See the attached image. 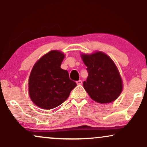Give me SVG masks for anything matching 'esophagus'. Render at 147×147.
I'll use <instances>...</instances> for the list:
<instances>
[{"label":"esophagus","instance_id":"34e87169","mask_svg":"<svg viewBox=\"0 0 147 147\" xmlns=\"http://www.w3.org/2000/svg\"><path fill=\"white\" fill-rule=\"evenodd\" d=\"M82 83H83V81H82L81 80H79V81H77V84L78 85H81Z\"/></svg>","mask_w":147,"mask_h":147}]
</instances>
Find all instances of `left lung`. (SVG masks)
Masks as SVG:
<instances>
[{"label":"left lung","instance_id":"left-lung-1","mask_svg":"<svg viewBox=\"0 0 147 147\" xmlns=\"http://www.w3.org/2000/svg\"><path fill=\"white\" fill-rule=\"evenodd\" d=\"M81 58L88 72L83 87L90 97L100 103L116 100L122 91L123 84L113 60L101 52L82 54Z\"/></svg>","mask_w":147,"mask_h":147}]
</instances>
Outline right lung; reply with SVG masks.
Wrapping results in <instances>:
<instances>
[{"label": "right lung", "instance_id": "add662e5", "mask_svg": "<svg viewBox=\"0 0 147 147\" xmlns=\"http://www.w3.org/2000/svg\"><path fill=\"white\" fill-rule=\"evenodd\" d=\"M64 54L52 50L43 56L31 70L29 94L31 101L42 109H50L62 104L77 86L66 70L60 68Z\"/></svg>", "mask_w": 147, "mask_h": 147}]
</instances>
